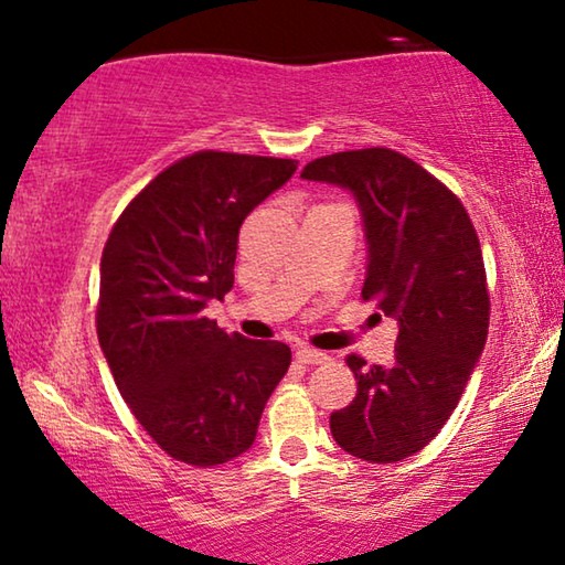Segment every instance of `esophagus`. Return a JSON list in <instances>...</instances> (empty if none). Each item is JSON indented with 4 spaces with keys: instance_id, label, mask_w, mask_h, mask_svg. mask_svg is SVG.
Returning a JSON list of instances; mask_svg holds the SVG:
<instances>
[{
    "instance_id": "34e87169",
    "label": "esophagus",
    "mask_w": 565,
    "mask_h": 565,
    "mask_svg": "<svg viewBox=\"0 0 565 565\" xmlns=\"http://www.w3.org/2000/svg\"><path fill=\"white\" fill-rule=\"evenodd\" d=\"M294 358H297L299 363H305V365H322V363H327V360H330L327 352H319V350H311V348H297Z\"/></svg>"
}]
</instances>
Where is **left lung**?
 <instances>
[{
  "mask_svg": "<svg viewBox=\"0 0 565 565\" xmlns=\"http://www.w3.org/2000/svg\"><path fill=\"white\" fill-rule=\"evenodd\" d=\"M301 177L355 195L367 238L363 299L398 319L391 365L348 355L358 393L330 416L334 441L373 465L414 457L457 408L487 342L490 294L475 225L441 180L385 147L319 157Z\"/></svg>",
  "mask_w": 565,
  "mask_h": 565,
  "instance_id": "8db88e82",
  "label": "left lung"
}]
</instances>
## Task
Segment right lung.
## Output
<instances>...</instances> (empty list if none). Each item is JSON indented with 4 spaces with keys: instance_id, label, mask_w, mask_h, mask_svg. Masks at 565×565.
Wrapping results in <instances>:
<instances>
[{
    "instance_id": "obj_1",
    "label": "right lung",
    "mask_w": 565,
    "mask_h": 565,
    "mask_svg": "<svg viewBox=\"0 0 565 565\" xmlns=\"http://www.w3.org/2000/svg\"><path fill=\"white\" fill-rule=\"evenodd\" d=\"M297 159L195 151L124 207L100 256L98 342L134 418L172 459L225 465L250 449L291 363L284 342L205 317L233 286L238 231Z\"/></svg>"
}]
</instances>
